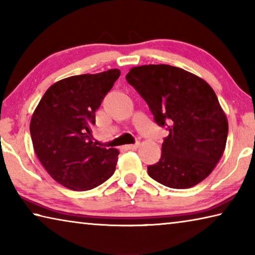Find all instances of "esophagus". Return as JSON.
<instances>
[{"label":"esophagus","mask_w":255,"mask_h":255,"mask_svg":"<svg viewBox=\"0 0 255 255\" xmlns=\"http://www.w3.org/2000/svg\"><path fill=\"white\" fill-rule=\"evenodd\" d=\"M139 143H136V144H130V145H127L126 147L128 148V149H136V148H138L139 147Z\"/></svg>","instance_id":"esophagus-1"}]
</instances>
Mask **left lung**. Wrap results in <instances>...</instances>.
Returning a JSON list of instances; mask_svg holds the SVG:
<instances>
[{
    "mask_svg": "<svg viewBox=\"0 0 255 255\" xmlns=\"http://www.w3.org/2000/svg\"><path fill=\"white\" fill-rule=\"evenodd\" d=\"M147 103L158 126H165L161 158L147 167L149 176L173 189L201 182L225 150L228 123L211 86L171 65L132 67L126 75Z\"/></svg>",
    "mask_w": 255,
    "mask_h": 255,
    "instance_id": "8db88e82",
    "label": "left lung"
}]
</instances>
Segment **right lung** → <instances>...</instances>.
<instances>
[{"label": "right lung", "mask_w": 255, "mask_h": 255, "mask_svg": "<svg viewBox=\"0 0 255 255\" xmlns=\"http://www.w3.org/2000/svg\"><path fill=\"white\" fill-rule=\"evenodd\" d=\"M120 76L109 70L56 82L45 92L30 122L33 149L59 184L86 191L115 173L119 150L97 146L91 135L96 111Z\"/></svg>", "instance_id": "right-lung-1"}]
</instances>
